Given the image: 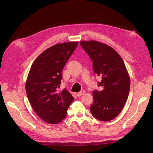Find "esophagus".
<instances>
[{
	"label": "esophagus",
	"instance_id": "esophagus-1",
	"mask_svg": "<svg viewBox=\"0 0 153 153\" xmlns=\"http://www.w3.org/2000/svg\"><path fill=\"white\" fill-rule=\"evenodd\" d=\"M85 93V91H80V92H78V93L76 94V95H77V96L78 97H80V96H81L82 95H83Z\"/></svg>",
	"mask_w": 153,
	"mask_h": 153
}]
</instances>
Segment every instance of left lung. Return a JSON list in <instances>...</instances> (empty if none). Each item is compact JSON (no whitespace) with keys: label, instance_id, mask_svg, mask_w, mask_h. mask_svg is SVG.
<instances>
[{"label":"left lung","instance_id":"1","mask_svg":"<svg viewBox=\"0 0 153 153\" xmlns=\"http://www.w3.org/2000/svg\"><path fill=\"white\" fill-rule=\"evenodd\" d=\"M80 45L92 61V68L101 76L102 90L92 92L94 101L90 107L93 116L109 121L121 112L128 99L130 78L121 56L110 46L96 41H82Z\"/></svg>","mask_w":153,"mask_h":153}]
</instances>
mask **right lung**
<instances>
[{"instance_id":"obj_1","label":"right lung","mask_w":153,"mask_h":153,"mask_svg":"<svg viewBox=\"0 0 153 153\" xmlns=\"http://www.w3.org/2000/svg\"><path fill=\"white\" fill-rule=\"evenodd\" d=\"M78 42L55 45L45 50L32 63L27 78V98L34 112L44 121L57 124L66 117L74 98L59 90L62 71Z\"/></svg>"}]
</instances>
